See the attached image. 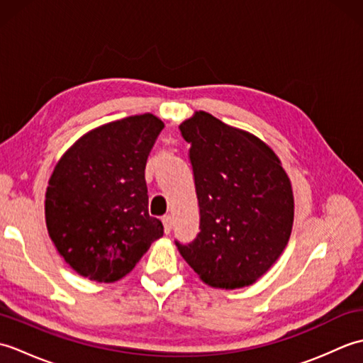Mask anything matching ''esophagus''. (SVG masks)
Returning a JSON list of instances; mask_svg holds the SVG:
<instances>
[{
	"mask_svg": "<svg viewBox=\"0 0 363 363\" xmlns=\"http://www.w3.org/2000/svg\"><path fill=\"white\" fill-rule=\"evenodd\" d=\"M162 223H164V230H165V234H169V233H172V228H173V218H172V215H167V217L162 218Z\"/></svg>",
	"mask_w": 363,
	"mask_h": 363,
	"instance_id": "obj_1",
	"label": "esophagus"
}]
</instances>
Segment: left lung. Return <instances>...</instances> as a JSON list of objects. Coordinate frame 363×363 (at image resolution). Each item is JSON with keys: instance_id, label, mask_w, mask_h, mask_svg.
Returning a JSON list of instances; mask_svg holds the SVG:
<instances>
[{"instance_id": "8db88e82", "label": "left lung", "mask_w": 363, "mask_h": 363, "mask_svg": "<svg viewBox=\"0 0 363 363\" xmlns=\"http://www.w3.org/2000/svg\"><path fill=\"white\" fill-rule=\"evenodd\" d=\"M191 145L199 229L184 260L213 289L256 282L279 259L293 228L291 182L279 157L259 137L204 111L181 123Z\"/></svg>"}]
</instances>
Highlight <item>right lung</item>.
I'll list each match as a JSON object with an SVG mask.
<instances>
[{
	"label": "right lung",
	"mask_w": 363,
	"mask_h": 363,
	"mask_svg": "<svg viewBox=\"0 0 363 363\" xmlns=\"http://www.w3.org/2000/svg\"><path fill=\"white\" fill-rule=\"evenodd\" d=\"M164 123L142 113L79 137L50 176L45 221L57 252L82 277L126 276L164 226L148 212L146 159Z\"/></svg>",
	"instance_id": "right-lung-1"
}]
</instances>
